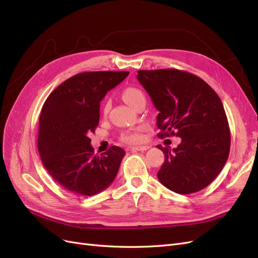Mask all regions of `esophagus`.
<instances>
[{
	"instance_id": "34e87169",
	"label": "esophagus",
	"mask_w": 258,
	"mask_h": 258,
	"mask_svg": "<svg viewBox=\"0 0 258 258\" xmlns=\"http://www.w3.org/2000/svg\"><path fill=\"white\" fill-rule=\"evenodd\" d=\"M148 146H146V145H143V146H134V147H131V151H134V152H144V151H146V150H148Z\"/></svg>"
}]
</instances>
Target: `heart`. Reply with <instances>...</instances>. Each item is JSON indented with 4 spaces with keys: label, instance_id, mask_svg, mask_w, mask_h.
<instances>
[{
    "label": "heart",
    "instance_id": "1",
    "mask_svg": "<svg viewBox=\"0 0 258 258\" xmlns=\"http://www.w3.org/2000/svg\"><path fill=\"white\" fill-rule=\"evenodd\" d=\"M121 97H122L124 102H126L128 105H130L131 107H135L140 100L145 99L143 92L136 87H128L124 89L121 93ZM107 110H108V104L106 103L103 107V112L106 113ZM143 131H144L143 127L132 128V129L124 131L121 135L120 139H121V141L126 142V143H137L142 140Z\"/></svg>",
    "mask_w": 258,
    "mask_h": 258
}]
</instances>
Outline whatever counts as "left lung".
I'll use <instances>...</instances> for the list:
<instances>
[{
    "label": "left lung",
    "mask_w": 258,
    "mask_h": 258,
    "mask_svg": "<svg viewBox=\"0 0 258 258\" xmlns=\"http://www.w3.org/2000/svg\"><path fill=\"white\" fill-rule=\"evenodd\" d=\"M137 77L159 112L158 137L181 138L173 150L157 145L165 154L159 182L182 195L204 189L221 172L230 150L220 97L200 77L176 69L140 70Z\"/></svg>",
    "instance_id": "8db88e82"
}]
</instances>
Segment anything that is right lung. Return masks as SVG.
<instances>
[{
  "label": "right lung",
  "mask_w": 258,
  "mask_h": 258,
  "mask_svg": "<svg viewBox=\"0 0 258 258\" xmlns=\"http://www.w3.org/2000/svg\"><path fill=\"white\" fill-rule=\"evenodd\" d=\"M128 75L124 71L76 74L46 99L38 123L37 148L47 172L64 189L89 197L114 181L126 153L112 146L97 156L89 136L99 124L100 102Z\"/></svg>",
  "instance_id": "add662e5"
}]
</instances>
